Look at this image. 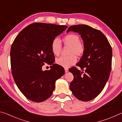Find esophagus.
<instances>
[{
    "label": "esophagus",
    "instance_id": "34e87169",
    "mask_svg": "<svg viewBox=\"0 0 122 122\" xmlns=\"http://www.w3.org/2000/svg\"><path fill=\"white\" fill-rule=\"evenodd\" d=\"M65 73H67L68 71V68H65Z\"/></svg>",
    "mask_w": 122,
    "mask_h": 122
}]
</instances>
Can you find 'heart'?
<instances>
[{
    "instance_id": "heart-1",
    "label": "heart",
    "mask_w": 122,
    "mask_h": 122,
    "mask_svg": "<svg viewBox=\"0 0 122 122\" xmlns=\"http://www.w3.org/2000/svg\"><path fill=\"white\" fill-rule=\"evenodd\" d=\"M64 44L69 46V55L61 56L56 60V63L60 66L67 68L75 64L77 61V56H81L85 51V47L80 42V37L75 34H69L63 38ZM51 49L54 55H58L61 49V40L59 38L54 39L51 43Z\"/></svg>"
}]
</instances>
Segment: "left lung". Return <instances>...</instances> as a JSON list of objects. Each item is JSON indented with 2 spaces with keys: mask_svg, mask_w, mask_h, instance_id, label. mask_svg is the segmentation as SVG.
I'll return each mask as SVG.
<instances>
[{
  "mask_svg": "<svg viewBox=\"0 0 122 122\" xmlns=\"http://www.w3.org/2000/svg\"><path fill=\"white\" fill-rule=\"evenodd\" d=\"M78 33L81 35L85 51L76 67L69 70L74 80L70 89L78 100L89 101L97 96L109 79L112 63V48L102 32L86 25L70 26L67 33Z\"/></svg>",
  "mask_w": 122,
  "mask_h": 122,
  "instance_id": "obj_1",
  "label": "left lung"
}]
</instances>
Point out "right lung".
Segmentation results:
<instances>
[{
	"label": "right lung",
	"mask_w": 122,
	"mask_h": 122,
	"mask_svg": "<svg viewBox=\"0 0 122 122\" xmlns=\"http://www.w3.org/2000/svg\"><path fill=\"white\" fill-rule=\"evenodd\" d=\"M67 28L36 22L26 27L14 39L10 51L12 76L20 92L30 101L41 102L50 97L55 82L65 74L62 67L54 64L51 43ZM45 63L51 65L49 71L42 70Z\"/></svg>",
	"instance_id": "obj_1"
}]
</instances>
